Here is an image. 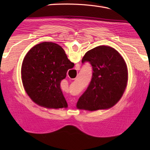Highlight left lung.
Masks as SVG:
<instances>
[{
	"label": "left lung",
	"mask_w": 150,
	"mask_h": 150,
	"mask_svg": "<svg viewBox=\"0 0 150 150\" xmlns=\"http://www.w3.org/2000/svg\"><path fill=\"white\" fill-rule=\"evenodd\" d=\"M93 69L90 84L77 104L80 110L96 111L113 106L122 97L128 82V68L122 57L110 46H99L86 53L82 62Z\"/></svg>",
	"instance_id": "obj_1"
}]
</instances>
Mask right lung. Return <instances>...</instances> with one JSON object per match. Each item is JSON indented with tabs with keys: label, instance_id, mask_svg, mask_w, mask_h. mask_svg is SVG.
<instances>
[{
	"label": "right lung",
	"instance_id": "1",
	"mask_svg": "<svg viewBox=\"0 0 150 150\" xmlns=\"http://www.w3.org/2000/svg\"><path fill=\"white\" fill-rule=\"evenodd\" d=\"M74 64L57 44L44 42L33 46L22 64V84L31 99L47 108H67L60 82Z\"/></svg>",
	"mask_w": 150,
	"mask_h": 150
}]
</instances>
